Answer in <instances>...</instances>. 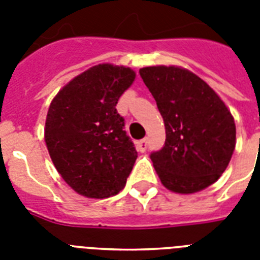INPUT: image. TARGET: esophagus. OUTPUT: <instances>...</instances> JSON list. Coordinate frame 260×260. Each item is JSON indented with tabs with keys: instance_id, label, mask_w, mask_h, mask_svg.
<instances>
[{
	"instance_id": "obj_1",
	"label": "esophagus",
	"mask_w": 260,
	"mask_h": 260,
	"mask_svg": "<svg viewBox=\"0 0 260 260\" xmlns=\"http://www.w3.org/2000/svg\"><path fill=\"white\" fill-rule=\"evenodd\" d=\"M138 148L140 152H144V151L147 150V140L146 139H143V140H140V142L138 143Z\"/></svg>"
}]
</instances>
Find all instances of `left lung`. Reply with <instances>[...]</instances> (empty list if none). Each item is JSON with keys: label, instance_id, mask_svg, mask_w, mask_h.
I'll return each instance as SVG.
<instances>
[{"label": "left lung", "instance_id": "1", "mask_svg": "<svg viewBox=\"0 0 260 260\" xmlns=\"http://www.w3.org/2000/svg\"><path fill=\"white\" fill-rule=\"evenodd\" d=\"M143 82L156 101L166 142L151 160L162 185L178 194H193L217 181L236 146L234 116L218 94L187 69H140Z\"/></svg>", "mask_w": 260, "mask_h": 260}]
</instances>
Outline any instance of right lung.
I'll return each mask as SVG.
<instances>
[{
    "label": "right lung",
    "instance_id": "right-lung-1",
    "mask_svg": "<svg viewBox=\"0 0 260 260\" xmlns=\"http://www.w3.org/2000/svg\"><path fill=\"white\" fill-rule=\"evenodd\" d=\"M135 78L129 67L102 63L71 79L51 101L47 150L60 177L83 197L116 196L132 171L138 152L116 105Z\"/></svg>",
    "mask_w": 260,
    "mask_h": 260
}]
</instances>
